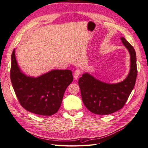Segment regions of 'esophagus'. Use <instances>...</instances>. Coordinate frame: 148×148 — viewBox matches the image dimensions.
<instances>
[{"label":"esophagus","instance_id":"34e87169","mask_svg":"<svg viewBox=\"0 0 148 148\" xmlns=\"http://www.w3.org/2000/svg\"><path fill=\"white\" fill-rule=\"evenodd\" d=\"M82 74V70L80 69H77L74 72L73 76H74V78L75 79H77L78 78L79 76H80V75Z\"/></svg>","mask_w":148,"mask_h":148}]
</instances>
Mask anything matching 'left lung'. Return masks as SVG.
<instances>
[{
    "label": "left lung",
    "mask_w": 148,
    "mask_h": 148,
    "mask_svg": "<svg viewBox=\"0 0 148 148\" xmlns=\"http://www.w3.org/2000/svg\"><path fill=\"white\" fill-rule=\"evenodd\" d=\"M130 55V70L123 81L110 84L102 82L88 73L78 80L82 101L86 108L98 115H109L122 109L135 86L137 77L135 49L123 37L120 38Z\"/></svg>",
    "instance_id": "1"
}]
</instances>
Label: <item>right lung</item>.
Listing matches in <instances>:
<instances>
[{
  "label": "right lung",
  "mask_w": 148,
  "mask_h": 148,
  "mask_svg": "<svg viewBox=\"0 0 148 148\" xmlns=\"http://www.w3.org/2000/svg\"><path fill=\"white\" fill-rule=\"evenodd\" d=\"M10 79L24 109L37 115H52L59 109L65 91L73 77L70 70H52L38 77H29L18 65L14 49L11 56Z\"/></svg>",
  "instance_id": "add662e5"
}]
</instances>
